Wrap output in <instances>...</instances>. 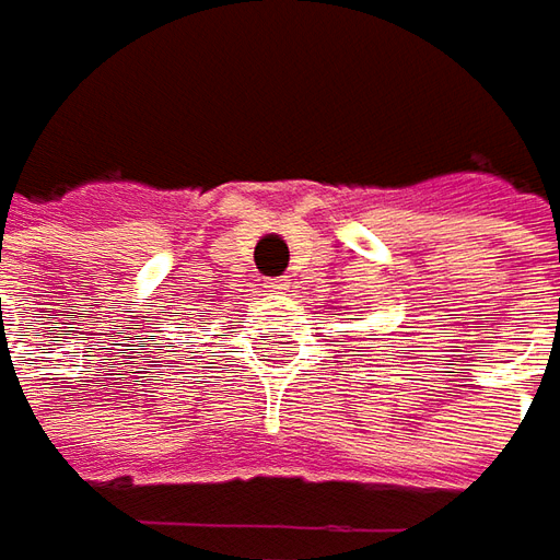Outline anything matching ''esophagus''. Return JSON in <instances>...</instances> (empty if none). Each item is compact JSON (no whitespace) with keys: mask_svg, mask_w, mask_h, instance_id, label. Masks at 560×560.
Listing matches in <instances>:
<instances>
[{"mask_svg":"<svg viewBox=\"0 0 560 560\" xmlns=\"http://www.w3.org/2000/svg\"><path fill=\"white\" fill-rule=\"evenodd\" d=\"M283 290H290V287H287V280H273V283H270V292H283Z\"/></svg>","mask_w":560,"mask_h":560,"instance_id":"1","label":"esophagus"}]
</instances>
